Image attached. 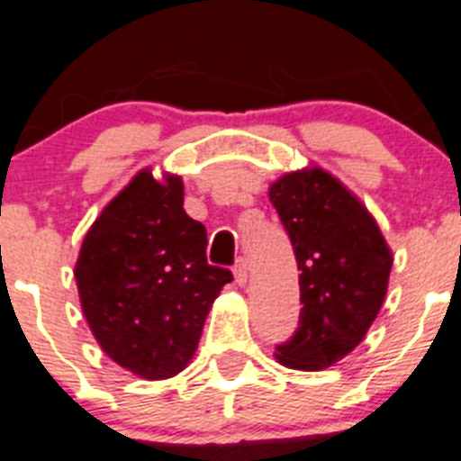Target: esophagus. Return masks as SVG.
<instances>
[{
    "label": "esophagus",
    "mask_w": 461,
    "mask_h": 461,
    "mask_svg": "<svg viewBox=\"0 0 461 461\" xmlns=\"http://www.w3.org/2000/svg\"><path fill=\"white\" fill-rule=\"evenodd\" d=\"M233 276H235V283H238V285H245L247 283V264H245V258H240L238 264L233 266Z\"/></svg>",
    "instance_id": "esophagus-1"
}]
</instances>
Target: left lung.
<instances>
[{
    "instance_id": "left-lung-1",
    "label": "left lung",
    "mask_w": 461,
    "mask_h": 461,
    "mask_svg": "<svg viewBox=\"0 0 461 461\" xmlns=\"http://www.w3.org/2000/svg\"><path fill=\"white\" fill-rule=\"evenodd\" d=\"M268 197L294 247L303 303L276 360L325 370L365 339L389 290L393 254L367 207L321 167L283 174Z\"/></svg>"
}]
</instances>
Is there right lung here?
Segmentation results:
<instances>
[{
    "mask_svg": "<svg viewBox=\"0 0 461 461\" xmlns=\"http://www.w3.org/2000/svg\"><path fill=\"white\" fill-rule=\"evenodd\" d=\"M75 280L98 346L153 382L190 363L233 276L207 264V230L185 214L181 176L140 169L86 230Z\"/></svg>",
    "mask_w": 461,
    "mask_h": 461,
    "instance_id": "obj_1",
    "label": "right lung"
}]
</instances>
